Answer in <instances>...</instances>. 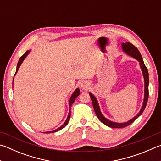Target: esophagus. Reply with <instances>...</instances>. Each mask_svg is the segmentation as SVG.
<instances>
[{
  "label": "esophagus",
  "instance_id": "34e87169",
  "mask_svg": "<svg viewBox=\"0 0 161 161\" xmlns=\"http://www.w3.org/2000/svg\"><path fill=\"white\" fill-rule=\"evenodd\" d=\"M89 86V84L87 82V81H84L81 83V87L82 89H87Z\"/></svg>",
  "mask_w": 161,
  "mask_h": 161
}]
</instances>
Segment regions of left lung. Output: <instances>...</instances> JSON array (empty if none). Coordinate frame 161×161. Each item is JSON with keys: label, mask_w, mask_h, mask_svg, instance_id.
I'll list each match as a JSON object with an SVG mask.
<instances>
[{"label": "left lung", "mask_w": 161, "mask_h": 161, "mask_svg": "<svg viewBox=\"0 0 161 161\" xmlns=\"http://www.w3.org/2000/svg\"><path fill=\"white\" fill-rule=\"evenodd\" d=\"M122 48H123V50L125 53H127L128 55H130L131 57L134 58L135 59H136L139 62L140 67H141L142 70L143 72V75H144V82H145L144 100V103H143V106H142L141 110H140V112L137 114V115L134 117V118L131 119L130 121L125 122V123H116V122H111V121L108 120V119H107L106 118H104L103 115H102L101 113L100 109H99L97 101H96V98L92 94V93H90L89 96L91 97V99H92L93 107V108H94V111L96 113V116L98 117L99 120H100L102 123H103L104 125H107V126L112 127V128H123V127H127V126H128V125H130L132 123V122L134 120H136V119L142 115V113L144 112L146 106H147L148 98V83H149L148 72L147 68L146 67L145 64L144 63V60H143V59H142L141 53H140V52L139 51L138 49H137L135 46H134L133 44H131V43L130 42L123 43L122 44Z\"/></svg>", "instance_id": "left-lung-1"}]
</instances>
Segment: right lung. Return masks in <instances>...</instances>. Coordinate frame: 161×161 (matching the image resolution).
Returning a JSON list of instances; mask_svg holds the SVG:
<instances>
[{"label":"right lung","mask_w":161,"mask_h":161,"mask_svg":"<svg viewBox=\"0 0 161 161\" xmlns=\"http://www.w3.org/2000/svg\"><path fill=\"white\" fill-rule=\"evenodd\" d=\"M29 52H30V51H26L24 55H22L21 57H20L19 60V61H18V63H17V70H16V72H17V70H18V69H19V68L20 65H21V63H22V61L24 60V59H25V58H26V56H27V54L29 53ZM16 72H15V73H16ZM14 75H15V74H14ZM13 80H14V79H13ZM80 89H76V90L75 91V92L73 93V94L72 95L71 98H70V100H69V108H71V106L72 105V103H74V101H75V98H77L79 95H80ZM69 118H70V110H69V112L68 118H67L66 121L65 122V123H64V124L62 125V126H61V127H59V128H58L57 130H54V131H47V132H46V133L55 132V131H59V130H62L63 128L65 127L66 126V125H68Z\"/></svg>","instance_id":"1"}]
</instances>
